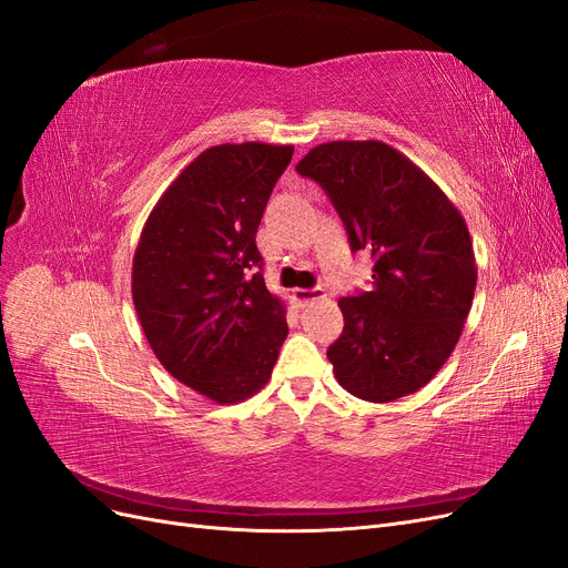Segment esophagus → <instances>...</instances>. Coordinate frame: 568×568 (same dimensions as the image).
Wrapping results in <instances>:
<instances>
[{"mask_svg": "<svg viewBox=\"0 0 568 568\" xmlns=\"http://www.w3.org/2000/svg\"><path fill=\"white\" fill-rule=\"evenodd\" d=\"M324 294H322V288H296L294 291V301L301 305V307H305L307 303H313V301H317V298H322Z\"/></svg>", "mask_w": 568, "mask_h": 568, "instance_id": "obj_1", "label": "esophagus"}]
</instances>
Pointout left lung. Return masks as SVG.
<instances>
[{"label":"left lung","instance_id":"1","mask_svg":"<svg viewBox=\"0 0 568 568\" xmlns=\"http://www.w3.org/2000/svg\"><path fill=\"white\" fill-rule=\"evenodd\" d=\"M332 199L353 251L374 257L372 288L343 296L326 357L355 398L390 403L434 379L474 301L476 261L462 213L393 146L326 142L296 165Z\"/></svg>","mask_w":568,"mask_h":568}]
</instances>
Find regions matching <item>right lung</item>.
<instances>
[{
    "label": "right lung",
    "mask_w": 568,
    "mask_h": 568,
    "mask_svg": "<svg viewBox=\"0 0 568 568\" xmlns=\"http://www.w3.org/2000/svg\"><path fill=\"white\" fill-rule=\"evenodd\" d=\"M291 156L288 144L205 149L165 189L134 251L132 301L151 351L220 405L267 384L288 334L255 232Z\"/></svg>",
    "instance_id": "add662e5"
}]
</instances>
